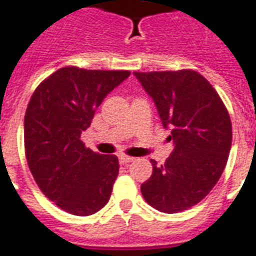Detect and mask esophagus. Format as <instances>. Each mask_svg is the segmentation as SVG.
I'll return each instance as SVG.
<instances>
[{"mask_svg":"<svg viewBox=\"0 0 256 256\" xmlns=\"http://www.w3.org/2000/svg\"><path fill=\"white\" fill-rule=\"evenodd\" d=\"M134 161H135V158H132V156H120L121 165H126V164H130V162H134Z\"/></svg>","mask_w":256,"mask_h":256,"instance_id":"obj_1","label":"esophagus"}]
</instances>
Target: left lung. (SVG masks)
Returning a JSON list of instances; mask_svg holds the SVG:
<instances>
[{"label": "left lung", "instance_id": "1", "mask_svg": "<svg viewBox=\"0 0 256 256\" xmlns=\"http://www.w3.org/2000/svg\"><path fill=\"white\" fill-rule=\"evenodd\" d=\"M156 106L162 126L170 130L173 151L164 165L154 160L142 195L168 214L191 208L217 184L232 146L226 108L202 74L191 69L134 72Z\"/></svg>", "mask_w": 256, "mask_h": 256}]
</instances>
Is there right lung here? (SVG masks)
Segmentation results:
<instances>
[{
	"label": "right lung",
	"instance_id": "add662e5",
	"mask_svg": "<svg viewBox=\"0 0 256 256\" xmlns=\"http://www.w3.org/2000/svg\"><path fill=\"white\" fill-rule=\"evenodd\" d=\"M130 74L65 66L44 79L30 100L26 158L40 191L64 212L84 217L109 202L118 158L90 150L80 135L106 95Z\"/></svg>",
	"mask_w": 256,
	"mask_h": 256
}]
</instances>
